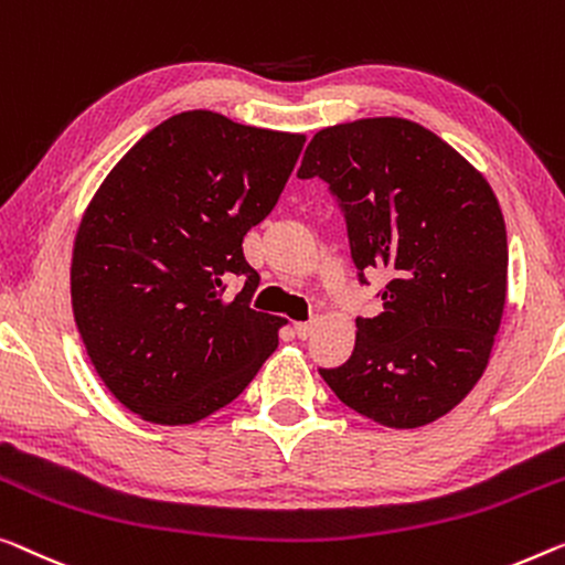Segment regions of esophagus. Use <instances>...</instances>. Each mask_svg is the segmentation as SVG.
<instances>
[{
    "mask_svg": "<svg viewBox=\"0 0 565 565\" xmlns=\"http://www.w3.org/2000/svg\"><path fill=\"white\" fill-rule=\"evenodd\" d=\"M294 332H297V337H301V340H307V337H311V332H315V322H297L294 324Z\"/></svg>",
    "mask_w": 565,
    "mask_h": 565,
    "instance_id": "esophagus-1",
    "label": "esophagus"
}]
</instances>
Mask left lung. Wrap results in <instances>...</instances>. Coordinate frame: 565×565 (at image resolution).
<instances>
[{"label":"left lung","mask_w":565,"mask_h":565,"mask_svg":"<svg viewBox=\"0 0 565 565\" xmlns=\"http://www.w3.org/2000/svg\"><path fill=\"white\" fill-rule=\"evenodd\" d=\"M330 184L360 284L383 309L358 317L355 350L319 375L375 424L418 428L467 398L490 363L508 297V233L490 182L434 131L398 116L327 126L297 172Z\"/></svg>","instance_id":"obj_1"}]
</instances>
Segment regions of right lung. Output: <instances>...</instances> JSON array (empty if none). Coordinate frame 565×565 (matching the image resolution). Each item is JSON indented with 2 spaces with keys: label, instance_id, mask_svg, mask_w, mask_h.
<instances>
[{
  "label": "right lung",
  "instance_id": "add662e5",
  "mask_svg": "<svg viewBox=\"0 0 565 565\" xmlns=\"http://www.w3.org/2000/svg\"><path fill=\"white\" fill-rule=\"evenodd\" d=\"M305 134L184 111L100 182L73 243L71 299L96 373L151 424H198L246 391L281 317L250 309L243 235L271 213ZM244 286L225 302L224 281Z\"/></svg>",
  "mask_w": 565,
  "mask_h": 565
}]
</instances>
